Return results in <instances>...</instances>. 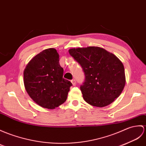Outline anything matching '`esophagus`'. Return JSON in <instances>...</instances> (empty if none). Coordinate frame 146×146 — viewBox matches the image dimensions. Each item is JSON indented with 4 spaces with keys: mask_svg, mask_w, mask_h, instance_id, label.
<instances>
[{
    "mask_svg": "<svg viewBox=\"0 0 146 146\" xmlns=\"http://www.w3.org/2000/svg\"><path fill=\"white\" fill-rule=\"evenodd\" d=\"M72 83L73 86H75L76 85V80H72Z\"/></svg>",
    "mask_w": 146,
    "mask_h": 146,
    "instance_id": "esophagus-1",
    "label": "esophagus"
}]
</instances>
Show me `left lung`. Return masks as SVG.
<instances>
[{"label": "left lung", "mask_w": 146, "mask_h": 146, "mask_svg": "<svg viewBox=\"0 0 146 146\" xmlns=\"http://www.w3.org/2000/svg\"><path fill=\"white\" fill-rule=\"evenodd\" d=\"M68 52L85 74L80 89L87 103L104 107L119 96L126 76L123 64L116 55L98 46L71 48Z\"/></svg>", "instance_id": "8db88e82"}]
</instances>
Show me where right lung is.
<instances>
[{"mask_svg":"<svg viewBox=\"0 0 146 146\" xmlns=\"http://www.w3.org/2000/svg\"><path fill=\"white\" fill-rule=\"evenodd\" d=\"M59 55L50 48L37 54L27 64L23 72L25 88L33 101L44 108L53 110L66 101L70 81L64 79Z\"/></svg>","mask_w":146,"mask_h":146,"instance_id":"add662e5","label":"right lung"}]
</instances>
